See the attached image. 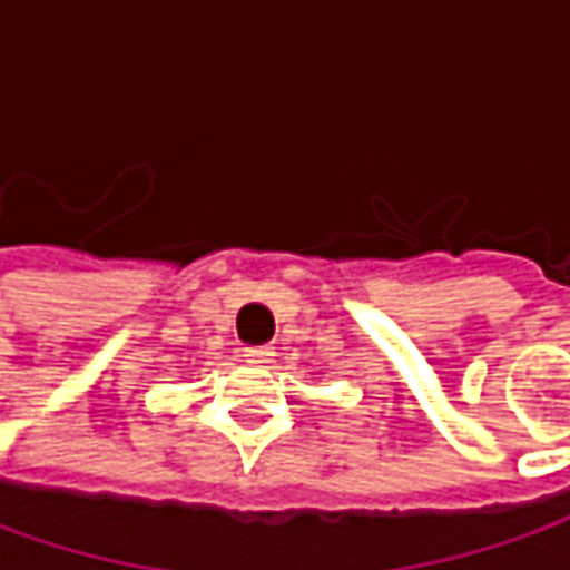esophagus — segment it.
I'll return each instance as SVG.
<instances>
[{
	"instance_id": "1",
	"label": "esophagus",
	"mask_w": 570,
	"mask_h": 570,
	"mask_svg": "<svg viewBox=\"0 0 570 570\" xmlns=\"http://www.w3.org/2000/svg\"><path fill=\"white\" fill-rule=\"evenodd\" d=\"M243 356H246V363L265 365V363H271L274 350H271V346H246V350H243Z\"/></svg>"
}]
</instances>
